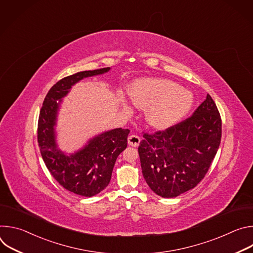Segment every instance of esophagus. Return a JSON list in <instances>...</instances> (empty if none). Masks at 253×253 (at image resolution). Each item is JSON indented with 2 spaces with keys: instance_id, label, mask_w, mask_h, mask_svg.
I'll use <instances>...</instances> for the list:
<instances>
[{
  "instance_id": "1",
  "label": "esophagus",
  "mask_w": 253,
  "mask_h": 253,
  "mask_svg": "<svg viewBox=\"0 0 253 253\" xmlns=\"http://www.w3.org/2000/svg\"><path fill=\"white\" fill-rule=\"evenodd\" d=\"M141 139L139 136L137 135H130L128 137V144L130 146H133V147H137L139 145Z\"/></svg>"
}]
</instances>
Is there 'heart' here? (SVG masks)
I'll return each mask as SVG.
<instances>
[{
	"instance_id": "1",
	"label": "heart",
	"mask_w": 253,
	"mask_h": 253,
	"mask_svg": "<svg viewBox=\"0 0 253 253\" xmlns=\"http://www.w3.org/2000/svg\"><path fill=\"white\" fill-rule=\"evenodd\" d=\"M130 95L136 106L149 108L147 120L156 128L169 127L182 119L193 103L190 92L170 80H138L132 85Z\"/></svg>"
}]
</instances>
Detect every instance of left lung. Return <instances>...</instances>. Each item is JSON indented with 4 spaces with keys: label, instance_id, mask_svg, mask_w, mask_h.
<instances>
[{
    "label": "left lung",
    "instance_id": "left-lung-1",
    "mask_svg": "<svg viewBox=\"0 0 253 253\" xmlns=\"http://www.w3.org/2000/svg\"><path fill=\"white\" fill-rule=\"evenodd\" d=\"M221 125L217 106L207 94L190 117L165 130L144 133L138 152L151 190L173 198L194 188L217 153Z\"/></svg>",
    "mask_w": 253,
    "mask_h": 253
}]
</instances>
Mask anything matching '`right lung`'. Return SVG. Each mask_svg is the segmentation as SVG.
I'll return each mask as SVG.
<instances>
[{
  "instance_id": "1",
  "label": "right lung",
  "mask_w": 253,
  "mask_h": 253,
  "mask_svg": "<svg viewBox=\"0 0 253 253\" xmlns=\"http://www.w3.org/2000/svg\"><path fill=\"white\" fill-rule=\"evenodd\" d=\"M109 67L83 71L58 81L47 93L38 120V144L42 158L57 182L70 192L91 197L111 180L119 154L127 147L129 129L117 128L96 136L82 150L67 156L57 149L54 126L60 102L70 88L83 78L106 73Z\"/></svg>"
}]
</instances>
